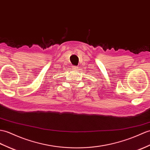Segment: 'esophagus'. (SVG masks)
Masks as SVG:
<instances>
[{"mask_svg":"<svg viewBox=\"0 0 150 150\" xmlns=\"http://www.w3.org/2000/svg\"><path fill=\"white\" fill-rule=\"evenodd\" d=\"M77 68L78 67H72L73 69H77Z\"/></svg>","mask_w":150,"mask_h":150,"instance_id":"esophagus-1","label":"esophagus"}]
</instances>
